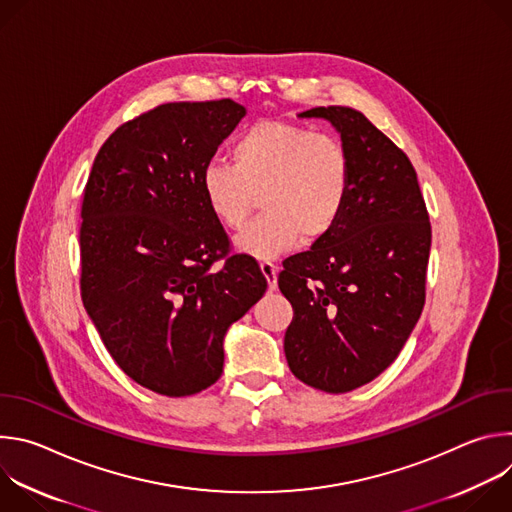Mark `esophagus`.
<instances>
[{
    "label": "esophagus",
    "mask_w": 512,
    "mask_h": 512,
    "mask_svg": "<svg viewBox=\"0 0 512 512\" xmlns=\"http://www.w3.org/2000/svg\"><path fill=\"white\" fill-rule=\"evenodd\" d=\"M259 267H261V271H263V275H265V279H267L269 289L273 291V289L277 287V265H273L271 261H261Z\"/></svg>",
    "instance_id": "1"
}]
</instances>
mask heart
Wrapping results in <instances>:
<instances>
[{"label":"heart","mask_w":512,"mask_h":512,"mask_svg":"<svg viewBox=\"0 0 512 512\" xmlns=\"http://www.w3.org/2000/svg\"><path fill=\"white\" fill-rule=\"evenodd\" d=\"M231 164L208 162L200 172L206 208L227 229H239L261 192L263 214L235 239L239 253L275 259L302 241H322L338 223L350 186L342 143L281 119L251 125L231 148Z\"/></svg>","instance_id":"b5f03b06"}]
</instances>
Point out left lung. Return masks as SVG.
<instances>
[{"label": "left lung", "mask_w": 512, "mask_h": 512, "mask_svg": "<svg viewBox=\"0 0 512 512\" xmlns=\"http://www.w3.org/2000/svg\"><path fill=\"white\" fill-rule=\"evenodd\" d=\"M340 133L350 186L336 227L287 257L277 277L294 308L283 350L302 383L348 393L397 358L425 304L431 225L415 168L360 111L316 107Z\"/></svg>", "instance_id": "obj_1"}]
</instances>
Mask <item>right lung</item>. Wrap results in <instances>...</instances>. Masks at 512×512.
I'll list each match as a JSON object with an SVG mask.
<instances>
[{
  "label": "right lung",
  "mask_w": 512,
  "mask_h": 512,
  "mask_svg": "<svg viewBox=\"0 0 512 512\" xmlns=\"http://www.w3.org/2000/svg\"><path fill=\"white\" fill-rule=\"evenodd\" d=\"M245 113L231 99L141 113L109 135L85 186V310L119 369L166 397L218 381L229 326L267 289L255 259L229 255L200 192L202 168ZM218 258L224 269L210 272Z\"/></svg>",
  "instance_id": "obj_1"
}]
</instances>
